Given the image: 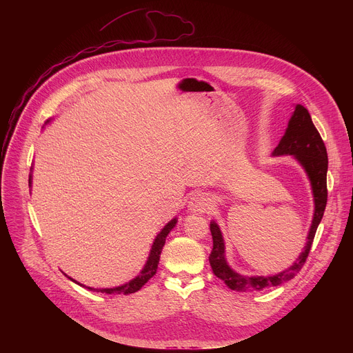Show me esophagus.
Masks as SVG:
<instances>
[{
  "label": "esophagus",
  "mask_w": 353,
  "mask_h": 353,
  "mask_svg": "<svg viewBox=\"0 0 353 353\" xmlns=\"http://www.w3.org/2000/svg\"><path fill=\"white\" fill-rule=\"evenodd\" d=\"M188 211L192 214H204L211 208V199L204 192L192 194L188 201Z\"/></svg>",
  "instance_id": "34e87169"
}]
</instances>
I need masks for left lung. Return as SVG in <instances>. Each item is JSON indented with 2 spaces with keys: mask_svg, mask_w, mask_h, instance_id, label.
I'll return each instance as SVG.
<instances>
[{
  "mask_svg": "<svg viewBox=\"0 0 353 353\" xmlns=\"http://www.w3.org/2000/svg\"><path fill=\"white\" fill-rule=\"evenodd\" d=\"M293 157L297 163L305 169L314 199V214L312 226L307 234L306 245L299 259L285 271L270 276H245L236 272L226 261L225 257V240L219 225L211 221L210 229L214 240V248L210 254V264L214 274L222 279L228 288L236 292H254L263 290L271 286H278L286 281H290L305 265L306 259L317 232V228L323 219L327 205V170L328 157L325 145L314 127L312 117L306 108L301 105L294 106V112L288 123V128L281 138L278 146L274 149L272 157Z\"/></svg>",
  "mask_w": 353,
  "mask_h": 353,
  "instance_id": "1",
  "label": "left lung"
}]
</instances>
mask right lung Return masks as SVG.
Listing matches in <instances>:
<instances>
[{
    "instance_id": "obj_1",
    "label": "right lung",
    "mask_w": 353,
    "mask_h": 353,
    "mask_svg": "<svg viewBox=\"0 0 353 353\" xmlns=\"http://www.w3.org/2000/svg\"><path fill=\"white\" fill-rule=\"evenodd\" d=\"M48 123V121H47ZM33 168H30V172H32ZM29 185L32 187V173L29 176ZM177 223V218H173L168 225H165V228L158 233V236L155 237V241L152 244V248H150V253H149V257L143 265V268L141 270L139 275H137L134 279H131L130 282L124 283V285H120V286H116V288H105V289H94V288H89V286H85L79 282H77L75 279L70 278L72 282L83 286V288H88L89 290H93V292H102V293H108V294H112V293H116V294H130V293H135L138 292L150 278H152L155 274H157V270H158V264H159V259H161V253H162V248L165 245V241H166V237L168 234L170 233V230L176 226Z\"/></svg>"
}]
</instances>
